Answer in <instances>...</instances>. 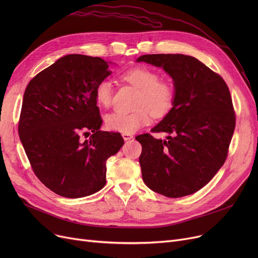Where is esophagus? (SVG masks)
<instances>
[{
	"mask_svg": "<svg viewBox=\"0 0 258 258\" xmlns=\"http://www.w3.org/2000/svg\"><path fill=\"white\" fill-rule=\"evenodd\" d=\"M122 138H123L124 141H128V140L133 139V136L130 134H122Z\"/></svg>",
	"mask_w": 258,
	"mask_h": 258,
	"instance_id": "1",
	"label": "esophagus"
}]
</instances>
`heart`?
I'll list each match as a JSON object with an SVG mask.
<instances>
[{
	"instance_id": "obj_1",
	"label": "heart",
	"mask_w": 258,
	"mask_h": 258,
	"mask_svg": "<svg viewBox=\"0 0 258 258\" xmlns=\"http://www.w3.org/2000/svg\"><path fill=\"white\" fill-rule=\"evenodd\" d=\"M127 83L139 89L134 112L115 111L106 117L107 127L119 133L132 134L147 125L155 117H163L173 104L174 91L170 84L159 80V75L145 67H136L122 74ZM113 83L111 79L100 80L95 88V98L98 104L108 106L112 102Z\"/></svg>"
}]
</instances>
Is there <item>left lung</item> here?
I'll return each instance as SVG.
<instances>
[{
	"instance_id": "1",
	"label": "left lung",
	"mask_w": 258,
	"mask_h": 258,
	"mask_svg": "<svg viewBox=\"0 0 258 258\" xmlns=\"http://www.w3.org/2000/svg\"><path fill=\"white\" fill-rule=\"evenodd\" d=\"M162 68L173 81L170 111L153 132L136 139L145 185L168 198L192 195L225 163L235 127L232 99L224 79L196 57L184 54H147L137 58Z\"/></svg>"
}]
</instances>
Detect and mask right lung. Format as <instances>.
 Returning a JSON list of instances; mask_svg holds the SVG:
<instances>
[{"mask_svg": "<svg viewBox=\"0 0 258 258\" xmlns=\"http://www.w3.org/2000/svg\"><path fill=\"white\" fill-rule=\"evenodd\" d=\"M100 57L69 54L27 86L19 135L31 167L50 190L64 198L91 196L105 185V162L124 141L100 131L95 88L111 75ZM93 134L81 142V132Z\"/></svg>", "mask_w": 258, "mask_h": 258, "instance_id": "obj_1", "label": "right lung"}]
</instances>
